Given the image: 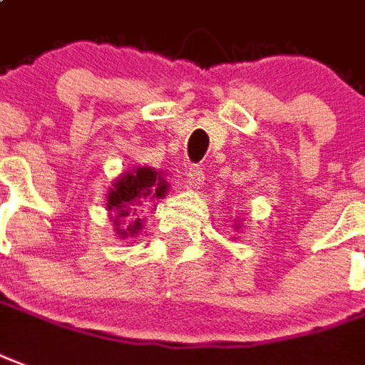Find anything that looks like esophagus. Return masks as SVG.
I'll use <instances>...</instances> for the list:
<instances>
[{"mask_svg": "<svg viewBox=\"0 0 365 365\" xmlns=\"http://www.w3.org/2000/svg\"><path fill=\"white\" fill-rule=\"evenodd\" d=\"M186 177H188V185L192 186V188H200V186L204 185V171L200 169V167H190L188 173H186Z\"/></svg>", "mask_w": 365, "mask_h": 365, "instance_id": "obj_1", "label": "esophagus"}]
</instances>
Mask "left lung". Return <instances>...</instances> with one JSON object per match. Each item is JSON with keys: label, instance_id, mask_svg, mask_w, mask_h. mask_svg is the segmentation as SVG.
Returning a JSON list of instances; mask_svg holds the SVG:
<instances>
[{"label": "left lung", "instance_id": "1", "mask_svg": "<svg viewBox=\"0 0 365 365\" xmlns=\"http://www.w3.org/2000/svg\"><path fill=\"white\" fill-rule=\"evenodd\" d=\"M238 229H240V225H238Z\"/></svg>", "mask_w": 365, "mask_h": 365}]
</instances>
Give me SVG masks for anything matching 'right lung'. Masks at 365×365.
<instances>
[{
  "label": "right lung",
  "mask_w": 365,
  "mask_h": 365,
  "mask_svg": "<svg viewBox=\"0 0 365 365\" xmlns=\"http://www.w3.org/2000/svg\"><path fill=\"white\" fill-rule=\"evenodd\" d=\"M169 182L163 179V173L152 167H134L123 173L109 188L106 204L117 235L123 238L136 237L144 227L140 213L153 202L165 198Z\"/></svg>",
  "instance_id": "add662e5"
}]
</instances>
